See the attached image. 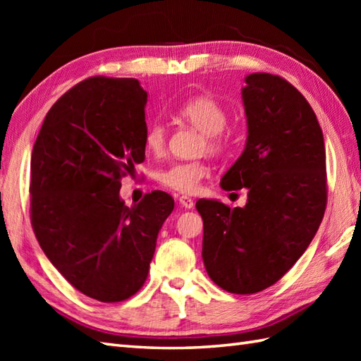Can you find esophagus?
<instances>
[{
  "instance_id": "esophagus-1",
  "label": "esophagus",
  "mask_w": 361,
  "mask_h": 361,
  "mask_svg": "<svg viewBox=\"0 0 361 361\" xmlns=\"http://www.w3.org/2000/svg\"><path fill=\"white\" fill-rule=\"evenodd\" d=\"M178 203L183 206V208L186 209H190L194 206V200L190 197H186V195H181L178 197Z\"/></svg>"
}]
</instances>
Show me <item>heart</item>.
<instances>
[{"mask_svg":"<svg viewBox=\"0 0 361 361\" xmlns=\"http://www.w3.org/2000/svg\"><path fill=\"white\" fill-rule=\"evenodd\" d=\"M180 116L204 133L208 149L219 152L225 147L224 128L228 122V111L211 96H195L178 109ZM167 130L161 122H152L144 133V147L152 155H161L166 150ZM209 175V166L203 161H180L159 171V185L178 194H195L200 183Z\"/></svg>","mask_w":361,"mask_h":361,"instance_id":"obj_1","label":"heart"}]
</instances>
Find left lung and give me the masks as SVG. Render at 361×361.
I'll return each instance as SVG.
<instances>
[{
	"label": "left lung",
	"mask_w": 361,
	"mask_h": 361,
	"mask_svg": "<svg viewBox=\"0 0 361 361\" xmlns=\"http://www.w3.org/2000/svg\"><path fill=\"white\" fill-rule=\"evenodd\" d=\"M248 137L224 175L225 190L248 189L243 208L200 198L203 262L229 293L252 295L278 282L315 237L327 204L326 149L317 114L286 79L245 78Z\"/></svg>",
	"instance_id": "8db88e82"
}]
</instances>
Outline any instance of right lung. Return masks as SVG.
Returning <instances> with one entry per match:
<instances>
[{"instance_id": "1", "label": "right lung", "mask_w": 361, "mask_h": 361, "mask_svg": "<svg viewBox=\"0 0 361 361\" xmlns=\"http://www.w3.org/2000/svg\"><path fill=\"white\" fill-rule=\"evenodd\" d=\"M147 93L136 79L90 78L46 114L30 157V224L60 274L101 302L126 301L147 279L173 198L153 190L132 208L121 178L145 158Z\"/></svg>"}]
</instances>
